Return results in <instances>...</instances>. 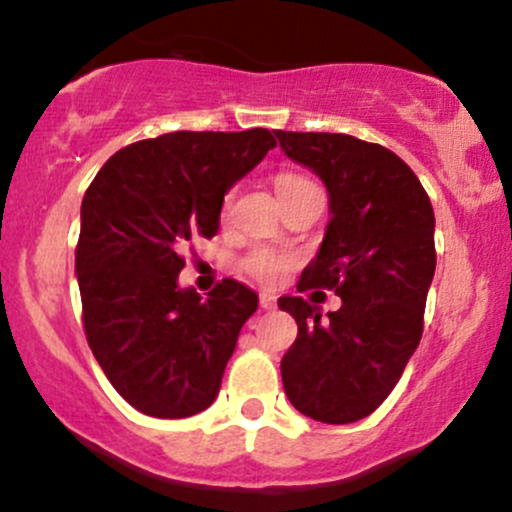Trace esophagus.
I'll return each instance as SVG.
<instances>
[{
  "label": "esophagus",
  "mask_w": 512,
  "mask_h": 512,
  "mask_svg": "<svg viewBox=\"0 0 512 512\" xmlns=\"http://www.w3.org/2000/svg\"><path fill=\"white\" fill-rule=\"evenodd\" d=\"M274 301H277V299H274V294H270V292H262L260 294V306H262V309H274Z\"/></svg>",
  "instance_id": "34e87169"
}]
</instances>
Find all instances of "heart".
Returning <instances> with one entry per match:
<instances>
[{
    "instance_id": "heart-1",
    "label": "heart",
    "mask_w": 512,
    "mask_h": 512,
    "mask_svg": "<svg viewBox=\"0 0 512 512\" xmlns=\"http://www.w3.org/2000/svg\"><path fill=\"white\" fill-rule=\"evenodd\" d=\"M274 188H277V196L279 201H282V208L292 206L294 201L309 196V193H324L314 179H309V176L304 174H297V171H282V174H277V179H274ZM230 198H233V193L225 196V208L230 206ZM287 267H289V257H284L282 252L270 250V247H255V250H250L240 260V270L245 272L247 277L257 279V282L262 284H277L279 279H282V274L287 272Z\"/></svg>"
}]
</instances>
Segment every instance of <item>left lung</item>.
Returning <instances> with one entry per match:
<instances>
[{
  "label": "left lung",
  "mask_w": 512,
  "mask_h": 512,
  "mask_svg": "<svg viewBox=\"0 0 512 512\" xmlns=\"http://www.w3.org/2000/svg\"><path fill=\"white\" fill-rule=\"evenodd\" d=\"M284 154L328 188L326 238L297 289H328L341 309L321 316L301 297L279 309L299 333L282 358V383L301 414L324 424L368 417L402 378L419 346L437 267L434 211L414 171L395 152L351 134L282 132Z\"/></svg>",
  "instance_id": "8db88e82"
}]
</instances>
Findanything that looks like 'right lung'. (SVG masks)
Here are the masks:
<instances>
[{
    "mask_svg": "<svg viewBox=\"0 0 512 512\" xmlns=\"http://www.w3.org/2000/svg\"><path fill=\"white\" fill-rule=\"evenodd\" d=\"M277 147L270 129L169 132L105 161L80 206L83 328L134 410L184 419L213 405L257 294L235 279L208 299L179 289L181 252L218 233L223 196Z\"/></svg>",
    "mask_w": 512,
    "mask_h": 512,
    "instance_id": "1",
    "label": "right lung"
}]
</instances>
